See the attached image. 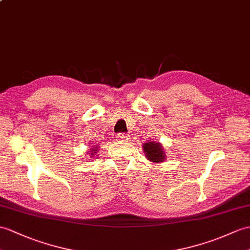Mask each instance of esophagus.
Returning <instances> with one entry per match:
<instances>
[{
	"mask_svg": "<svg viewBox=\"0 0 250 250\" xmlns=\"http://www.w3.org/2000/svg\"><path fill=\"white\" fill-rule=\"evenodd\" d=\"M117 139L121 143H126L130 141V136L125 134V133H119V134L117 135Z\"/></svg>",
	"mask_w": 250,
	"mask_h": 250,
	"instance_id": "34e87169",
	"label": "esophagus"
}]
</instances>
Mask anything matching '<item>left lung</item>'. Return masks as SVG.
<instances>
[{
  "label": "left lung",
  "mask_w": 250,
  "mask_h": 250,
  "mask_svg": "<svg viewBox=\"0 0 250 250\" xmlns=\"http://www.w3.org/2000/svg\"><path fill=\"white\" fill-rule=\"evenodd\" d=\"M144 153L146 154V158L153 162V163H161L166 159L164 148L159 142H148L143 145Z\"/></svg>",
  "instance_id": "left-lung-1"
}]
</instances>
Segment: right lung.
<instances>
[{
    "instance_id": "add662e5",
    "label": "right lung",
    "mask_w": 250,
    "mask_h": 250,
    "mask_svg": "<svg viewBox=\"0 0 250 250\" xmlns=\"http://www.w3.org/2000/svg\"><path fill=\"white\" fill-rule=\"evenodd\" d=\"M98 148H97V145H96V147H94V148H91V150H90V154L91 155H96L97 154V151H98V150H97Z\"/></svg>"
}]
</instances>
